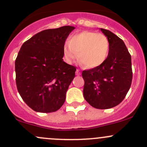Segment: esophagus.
<instances>
[{"label": "esophagus", "instance_id": "34e87169", "mask_svg": "<svg viewBox=\"0 0 147 147\" xmlns=\"http://www.w3.org/2000/svg\"><path fill=\"white\" fill-rule=\"evenodd\" d=\"M81 75V72L80 70H79V69H77V70H76V75Z\"/></svg>", "mask_w": 147, "mask_h": 147}]
</instances>
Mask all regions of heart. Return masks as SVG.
<instances>
[{
	"label": "heart",
	"instance_id": "b5f03b06",
	"mask_svg": "<svg viewBox=\"0 0 147 147\" xmlns=\"http://www.w3.org/2000/svg\"><path fill=\"white\" fill-rule=\"evenodd\" d=\"M109 41L102 33L84 31L72 35L63 47L65 61L72 64L77 59L89 68L99 67L105 62L109 55Z\"/></svg>",
	"mask_w": 147,
	"mask_h": 147
}]
</instances>
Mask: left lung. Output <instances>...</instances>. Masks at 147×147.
Segmentation results:
<instances>
[{
  "instance_id": "8db88e82",
  "label": "left lung",
  "mask_w": 147,
  "mask_h": 147,
  "mask_svg": "<svg viewBox=\"0 0 147 147\" xmlns=\"http://www.w3.org/2000/svg\"><path fill=\"white\" fill-rule=\"evenodd\" d=\"M101 31L109 41V55L102 65L84 70V97L92 107L108 109L125 98L133 78L131 57L124 41L109 30Z\"/></svg>"
}]
</instances>
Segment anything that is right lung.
I'll return each mask as SVG.
<instances>
[{
  "label": "right lung",
  "instance_id": "right-lung-1",
  "mask_svg": "<svg viewBox=\"0 0 147 147\" xmlns=\"http://www.w3.org/2000/svg\"><path fill=\"white\" fill-rule=\"evenodd\" d=\"M72 26L48 29L36 34L22 45L15 61L16 86L32 110L57 111L75 77L76 68L63 60V47Z\"/></svg>",
  "mask_w": 147,
  "mask_h": 147
}]
</instances>
